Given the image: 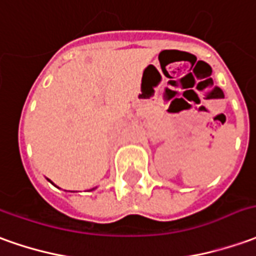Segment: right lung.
<instances>
[{"instance_id": "obj_1", "label": "right lung", "mask_w": 256, "mask_h": 256, "mask_svg": "<svg viewBox=\"0 0 256 256\" xmlns=\"http://www.w3.org/2000/svg\"><path fill=\"white\" fill-rule=\"evenodd\" d=\"M48 181H50V180H48ZM93 190H94V188H93Z\"/></svg>"}]
</instances>
